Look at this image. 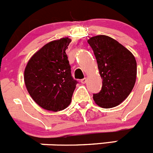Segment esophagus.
Masks as SVG:
<instances>
[{
	"mask_svg": "<svg viewBox=\"0 0 153 153\" xmlns=\"http://www.w3.org/2000/svg\"><path fill=\"white\" fill-rule=\"evenodd\" d=\"M86 81H87V79L86 78H84V79H81V83H82V84H84V83H85V82H86Z\"/></svg>",
	"mask_w": 153,
	"mask_h": 153,
	"instance_id": "1",
	"label": "esophagus"
}]
</instances>
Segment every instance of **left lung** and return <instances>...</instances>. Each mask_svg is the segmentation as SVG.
Segmentation results:
<instances>
[{"instance_id":"8db88e82","label":"left lung","mask_w":153,"mask_h":153,"mask_svg":"<svg viewBox=\"0 0 153 153\" xmlns=\"http://www.w3.org/2000/svg\"><path fill=\"white\" fill-rule=\"evenodd\" d=\"M97 60L102 81L99 93L93 99L99 107L112 108L130 94L137 76V62L133 54L114 39L97 35L88 40Z\"/></svg>"}]
</instances>
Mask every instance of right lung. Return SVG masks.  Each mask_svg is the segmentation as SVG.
I'll list each match as a JSON object with an SVG mask.
<instances>
[{
  "mask_svg": "<svg viewBox=\"0 0 153 153\" xmlns=\"http://www.w3.org/2000/svg\"><path fill=\"white\" fill-rule=\"evenodd\" d=\"M71 42L63 37L46 43L30 59L24 79L32 99L42 108L57 112L71 104L77 84L71 75L66 49Z\"/></svg>",
  "mask_w": 153,
  "mask_h": 153,
  "instance_id": "1",
  "label": "right lung"
}]
</instances>
